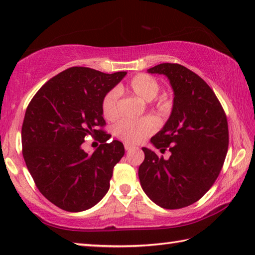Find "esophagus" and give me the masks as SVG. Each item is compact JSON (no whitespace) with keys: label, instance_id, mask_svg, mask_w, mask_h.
<instances>
[{"label":"esophagus","instance_id":"1","mask_svg":"<svg viewBox=\"0 0 255 255\" xmlns=\"http://www.w3.org/2000/svg\"><path fill=\"white\" fill-rule=\"evenodd\" d=\"M133 148H136L135 146H132V145H130V144H125V149H126L127 152H128V150L133 149Z\"/></svg>","mask_w":255,"mask_h":255}]
</instances>
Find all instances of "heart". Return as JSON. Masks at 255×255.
Returning a JSON list of instances; mask_svg holds the SVG:
<instances>
[{
  "instance_id": "obj_1",
  "label": "heart",
  "mask_w": 255,
  "mask_h": 255,
  "mask_svg": "<svg viewBox=\"0 0 255 255\" xmlns=\"http://www.w3.org/2000/svg\"><path fill=\"white\" fill-rule=\"evenodd\" d=\"M126 89L136 94L145 101H152L159 91V84L156 79L148 74H138L129 81ZM118 90H111L102 100V112L108 120H116L119 116L118 110ZM165 105V101H161ZM158 124L153 117L138 119H124L115 127L116 136L128 144H139L157 129Z\"/></svg>"
}]
</instances>
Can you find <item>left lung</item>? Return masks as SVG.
Here are the masks:
<instances>
[{"label":"left lung","mask_w":255,"mask_h":255,"mask_svg":"<svg viewBox=\"0 0 255 255\" xmlns=\"http://www.w3.org/2000/svg\"><path fill=\"white\" fill-rule=\"evenodd\" d=\"M147 73L165 75L173 90L170 117L150 138L155 148H167L171 156L164 159L143 147L138 176L157 206L183 208L199 200L219 175L228 148L227 119L209 85L187 67L163 63Z\"/></svg>","instance_id":"1"}]
</instances>
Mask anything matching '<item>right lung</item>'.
I'll list each match as a JSON object with an SVG mask.
<instances>
[{
  "label": "right lung",
  "instance_id": "add662e5",
  "mask_svg": "<svg viewBox=\"0 0 255 255\" xmlns=\"http://www.w3.org/2000/svg\"><path fill=\"white\" fill-rule=\"evenodd\" d=\"M127 72L106 74L71 67L40 88L25 111L22 154L37 188L55 206L72 213L92 208L106 196L122 141L99 127L106 125L102 100ZM85 135L102 145L92 154L81 148Z\"/></svg>",
  "mask_w": 255,
  "mask_h": 255
}]
</instances>
